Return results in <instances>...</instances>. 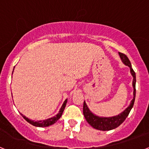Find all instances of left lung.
Returning <instances> with one entry per match:
<instances>
[{"label": "left lung", "instance_id": "1", "mask_svg": "<svg viewBox=\"0 0 149 149\" xmlns=\"http://www.w3.org/2000/svg\"><path fill=\"white\" fill-rule=\"evenodd\" d=\"M119 54L124 64L129 66V68L131 69V74H132L133 77H134V79H133L134 98L131 101L130 105L122 113H121L118 116H115L112 117H99L98 116H95L89 110L86 102L84 101V107H83V113H84L85 119H86L88 123L92 127L97 129V130H100V131H110V130H113V129H115L117 127H119L127 117L129 113H130L133 106H134V101H135V95H136V74H135L134 71L133 70L132 67H131V62H130L129 59L127 58V56L125 54L120 53V52H119Z\"/></svg>", "mask_w": 149, "mask_h": 149}]
</instances>
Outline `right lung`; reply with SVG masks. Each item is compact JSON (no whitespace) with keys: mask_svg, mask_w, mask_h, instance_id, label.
<instances>
[{"mask_svg":"<svg viewBox=\"0 0 149 149\" xmlns=\"http://www.w3.org/2000/svg\"><path fill=\"white\" fill-rule=\"evenodd\" d=\"M13 70H14V69H13ZM66 103H67V99H65V101L63 102V105H62L61 108H60V111H59L58 113L56 114V116H54V117H51V118H49V119H45V120L36 121V122H35V121H33V120H30V119H29L28 118H27L26 116H23V114H22V113L21 114H22V116H23L24 119H25L27 122H29L30 124H31L32 125L36 126V127H48V126H50V125H51L54 124L55 122H56V121L58 120L60 117H61L62 114H63V110H64V109H65V107Z\"/></svg>","mask_w":149,"mask_h":149,"instance_id":"right-lung-1","label":"right lung"}]
</instances>
